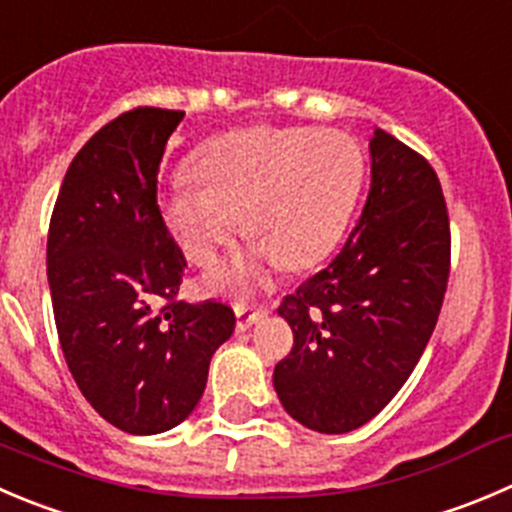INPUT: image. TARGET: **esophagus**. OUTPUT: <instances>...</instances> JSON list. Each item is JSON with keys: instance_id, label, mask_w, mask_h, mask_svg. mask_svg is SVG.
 <instances>
[{"instance_id": "34e87169", "label": "esophagus", "mask_w": 512, "mask_h": 512, "mask_svg": "<svg viewBox=\"0 0 512 512\" xmlns=\"http://www.w3.org/2000/svg\"><path fill=\"white\" fill-rule=\"evenodd\" d=\"M264 316H269V306H246L236 304V329L238 332H246L251 329L256 321H261Z\"/></svg>"}]
</instances>
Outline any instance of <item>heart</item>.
I'll return each mask as SVG.
<instances>
[{
    "label": "heart",
    "instance_id": "b5f03b06",
    "mask_svg": "<svg viewBox=\"0 0 512 512\" xmlns=\"http://www.w3.org/2000/svg\"><path fill=\"white\" fill-rule=\"evenodd\" d=\"M359 145L337 130L259 128L213 140L193 160V178L163 198V218L193 264L211 269L238 236L256 241L211 286L246 294L281 261L319 264L342 236L362 188Z\"/></svg>",
    "mask_w": 512,
    "mask_h": 512
}]
</instances>
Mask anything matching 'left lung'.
Masks as SVG:
<instances>
[{
    "instance_id": "1",
    "label": "left lung",
    "mask_w": 512,
    "mask_h": 512,
    "mask_svg": "<svg viewBox=\"0 0 512 512\" xmlns=\"http://www.w3.org/2000/svg\"><path fill=\"white\" fill-rule=\"evenodd\" d=\"M372 186L337 259L289 294L294 332L274 369L284 410L342 435L387 407L420 362L450 276V218L432 165L374 130Z\"/></svg>"
}]
</instances>
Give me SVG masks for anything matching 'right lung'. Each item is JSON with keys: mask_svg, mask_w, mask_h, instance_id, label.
Segmentation results:
<instances>
[{"mask_svg": "<svg viewBox=\"0 0 512 512\" xmlns=\"http://www.w3.org/2000/svg\"><path fill=\"white\" fill-rule=\"evenodd\" d=\"M180 110L135 107L97 130L62 180L47 281L65 362L102 420L130 435L180 425L203 397L236 316L178 299L186 259L158 208Z\"/></svg>", "mask_w": 512, "mask_h": 512, "instance_id": "1", "label": "right lung"}]
</instances>
